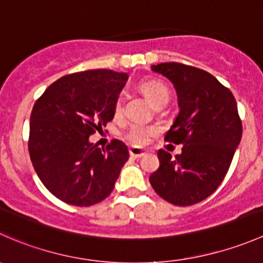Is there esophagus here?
<instances>
[{
  "label": "esophagus",
  "mask_w": 263,
  "mask_h": 263,
  "mask_svg": "<svg viewBox=\"0 0 263 263\" xmlns=\"http://www.w3.org/2000/svg\"><path fill=\"white\" fill-rule=\"evenodd\" d=\"M145 151L142 150V148H140V147H136V146H132V147H129V155L132 156V158H135V159H139V158H141V156H144L145 155Z\"/></svg>",
  "instance_id": "obj_1"
}]
</instances>
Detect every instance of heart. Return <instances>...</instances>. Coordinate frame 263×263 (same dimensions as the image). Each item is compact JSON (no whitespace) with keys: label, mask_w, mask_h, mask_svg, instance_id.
<instances>
[{"label":"heart","mask_w":263,"mask_h":263,"mask_svg":"<svg viewBox=\"0 0 263 263\" xmlns=\"http://www.w3.org/2000/svg\"><path fill=\"white\" fill-rule=\"evenodd\" d=\"M140 89L153 105L158 104L160 102H168L169 90L163 82L158 80L144 81L140 85ZM122 112H123V102H122V98H118L115 104V115L121 116ZM151 134H153V128H148L144 124L135 123L129 127L126 137L134 145H144L145 142H147Z\"/></svg>","instance_id":"b5f03b06"}]
</instances>
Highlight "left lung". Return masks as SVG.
<instances>
[{
    "label": "left lung",
    "instance_id": "obj_1",
    "mask_svg": "<svg viewBox=\"0 0 263 263\" xmlns=\"http://www.w3.org/2000/svg\"><path fill=\"white\" fill-rule=\"evenodd\" d=\"M151 71L165 76L176 89L179 113L165 140L183 147L176 158L158 151L160 165L150 184L173 205H195L219 187L242 139L237 102L229 89L200 68L165 62L153 65Z\"/></svg>",
    "mask_w": 263,
    "mask_h": 263
}]
</instances>
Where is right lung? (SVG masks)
<instances>
[{
    "label": "right lung",
    "instance_id": "add662e5",
    "mask_svg": "<svg viewBox=\"0 0 263 263\" xmlns=\"http://www.w3.org/2000/svg\"><path fill=\"white\" fill-rule=\"evenodd\" d=\"M127 80V73L112 70L71 73L53 82L34 104L31 163L47 190L63 202L91 206L115 188L128 148L119 140L100 148L89 137L112 121Z\"/></svg>",
    "mask_w": 263,
    "mask_h": 263
}]
</instances>
